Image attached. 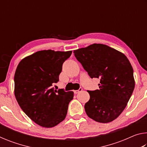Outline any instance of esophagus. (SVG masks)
<instances>
[{
    "label": "esophagus",
    "instance_id": "1",
    "mask_svg": "<svg viewBox=\"0 0 147 147\" xmlns=\"http://www.w3.org/2000/svg\"><path fill=\"white\" fill-rule=\"evenodd\" d=\"M82 91V88H80L79 89H78V90H74V94H77V93H78L79 92H80Z\"/></svg>",
    "mask_w": 147,
    "mask_h": 147
}]
</instances>
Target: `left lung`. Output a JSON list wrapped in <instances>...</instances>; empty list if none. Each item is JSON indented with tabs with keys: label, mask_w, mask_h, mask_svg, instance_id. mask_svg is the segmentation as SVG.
Returning a JSON list of instances; mask_svg holds the SVG:
<instances>
[{
	"label": "left lung",
	"mask_w": 147,
	"mask_h": 147,
	"mask_svg": "<svg viewBox=\"0 0 147 147\" xmlns=\"http://www.w3.org/2000/svg\"><path fill=\"white\" fill-rule=\"evenodd\" d=\"M73 53L91 78L100 79L99 89L88 91L90 98L84 106L87 115L98 123L115 120L127 105L135 87L128 59L103 44L94 43Z\"/></svg>",
	"instance_id": "1"
}]
</instances>
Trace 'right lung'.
<instances>
[{
    "instance_id": "obj_1",
    "label": "right lung",
    "mask_w": 147,
    "mask_h": 147,
    "mask_svg": "<svg viewBox=\"0 0 147 147\" xmlns=\"http://www.w3.org/2000/svg\"><path fill=\"white\" fill-rule=\"evenodd\" d=\"M71 54L44 50L26 57L17 65L14 76L16 100L26 115L43 127L56 126L67 113L74 93L54 90L53 86Z\"/></svg>"
}]
</instances>
